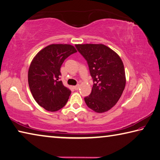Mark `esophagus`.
I'll list each match as a JSON object with an SVG mask.
<instances>
[{
  "instance_id": "esophagus-1",
  "label": "esophagus",
  "mask_w": 160,
  "mask_h": 160,
  "mask_svg": "<svg viewBox=\"0 0 160 160\" xmlns=\"http://www.w3.org/2000/svg\"><path fill=\"white\" fill-rule=\"evenodd\" d=\"M79 88H80V85H75V86H73V88L75 90H78V89H79Z\"/></svg>"
}]
</instances>
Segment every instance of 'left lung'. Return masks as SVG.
Here are the masks:
<instances>
[{
  "label": "left lung",
  "instance_id": "obj_1",
  "mask_svg": "<svg viewBox=\"0 0 160 160\" xmlns=\"http://www.w3.org/2000/svg\"><path fill=\"white\" fill-rule=\"evenodd\" d=\"M75 47L88 62L94 82L91 94L85 98L87 106L96 112L108 111L118 103L125 88L122 61L105 45L78 44Z\"/></svg>",
  "mask_w": 160,
  "mask_h": 160
}]
</instances>
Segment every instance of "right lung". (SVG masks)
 Instances as JSON below:
<instances>
[{"label": "right lung", "mask_w": 160, "mask_h": 160, "mask_svg": "<svg viewBox=\"0 0 160 160\" xmlns=\"http://www.w3.org/2000/svg\"><path fill=\"white\" fill-rule=\"evenodd\" d=\"M69 44H51L33 57L28 72V82L35 101L40 106L54 112L63 108L71 91L59 80L60 68L71 54L76 52Z\"/></svg>", "instance_id": "right-lung-1"}]
</instances>
